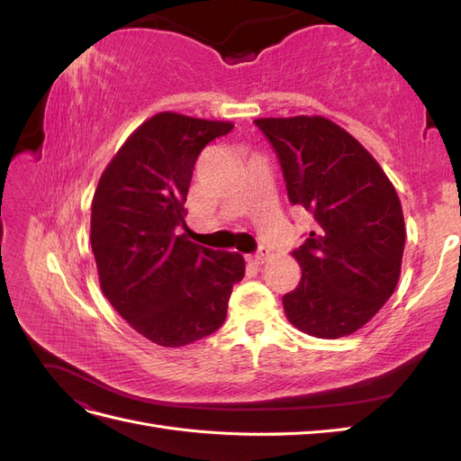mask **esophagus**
I'll return each mask as SVG.
<instances>
[{"instance_id": "obj_1", "label": "esophagus", "mask_w": 461, "mask_h": 461, "mask_svg": "<svg viewBox=\"0 0 461 461\" xmlns=\"http://www.w3.org/2000/svg\"><path fill=\"white\" fill-rule=\"evenodd\" d=\"M269 258H271L269 249H267V248H259V249H258V254L249 256V258H248V261H249V263H254V265H263V263H267V261H269Z\"/></svg>"}]
</instances>
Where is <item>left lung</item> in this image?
<instances>
[{"instance_id": "1", "label": "left lung", "mask_w": 461, "mask_h": 461, "mask_svg": "<svg viewBox=\"0 0 461 461\" xmlns=\"http://www.w3.org/2000/svg\"><path fill=\"white\" fill-rule=\"evenodd\" d=\"M256 124L281 161L288 200L315 221L292 252L302 281L283 296L285 313L312 337H348L398 285L406 227L396 188L371 153L327 117H267Z\"/></svg>"}]
</instances>
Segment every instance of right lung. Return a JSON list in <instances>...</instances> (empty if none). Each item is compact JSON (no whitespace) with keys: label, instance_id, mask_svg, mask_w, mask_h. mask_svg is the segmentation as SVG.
<instances>
[{"label":"right lung","instance_id":"1","mask_svg":"<svg viewBox=\"0 0 461 461\" xmlns=\"http://www.w3.org/2000/svg\"><path fill=\"white\" fill-rule=\"evenodd\" d=\"M232 127L173 111L153 115L119 148L94 192L90 242L102 292L158 346L180 348L215 332L244 276L240 254L176 234L186 227L194 163Z\"/></svg>","mask_w":461,"mask_h":461}]
</instances>
